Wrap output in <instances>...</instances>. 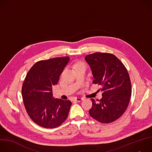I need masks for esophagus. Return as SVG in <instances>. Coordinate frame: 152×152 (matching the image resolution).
<instances>
[{
  "instance_id": "esophagus-1",
  "label": "esophagus",
  "mask_w": 152,
  "mask_h": 152,
  "mask_svg": "<svg viewBox=\"0 0 152 152\" xmlns=\"http://www.w3.org/2000/svg\"><path fill=\"white\" fill-rule=\"evenodd\" d=\"M83 100V98H82V97H76L74 99L75 101L76 102H81Z\"/></svg>"
}]
</instances>
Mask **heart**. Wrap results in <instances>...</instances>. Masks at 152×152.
<instances>
[{
  "label": "heart",
  "mask_w": 152,
  "mask_h": 152,
  "mask_svg": "<svg viewBox=\"0 0 152 152\" xmlns=\"http://www.w3.org/2000/svg\"><path fill=\"white\" fill-rule=\"evenodd\" d=\"M82 67H85V65L84 63H83L82 62H77L75 63L73 66V68L75 71L80 68H82Z\"/></svg>",
  "instance_id": "b5f03b06"
}]
</instances>
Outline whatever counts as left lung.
<instances>
[{
    "label": "left lung",
    "mask_w": 152,
    "mask_h": 152,
    "mask_svg": "<svg viewBox=\"0 0 152 152\" xmlns=\"http://www.w3.org/2000/svg\"><path fill=\"white\" fill-rule=\"evenodd\" d=\"M91 70L93 83L102 86V98L91 99L90 116L102 123L118 119L125 112L131 96V82L123 64L111 53L97 52L85 58Z\"/></svg>",
    "instance_id": "obj_1"
}]
</instances>
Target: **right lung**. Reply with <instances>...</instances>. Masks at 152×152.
Returning a JSON list of instances; mask_svg holds the SVG:
<instances>
[{
	"label": "right lung",
	"instance_id": "add662e5",
	"mask_svg": "<svg viewBox=\"0 0 152 152\" xmlns=\"http://www.w3.org/2000/svg\"><path fill=\"white\" fill-rule=\"evenodd\" d=\"M69 60L66 56L36 62L23 83L21 94L27 113L34 123L42 127H56L68 117L72 102L55 99L52 86L57 85Z\"/></svg>",
	"mask_w": 152,
	"mask_h": 152
}]
</instances>
